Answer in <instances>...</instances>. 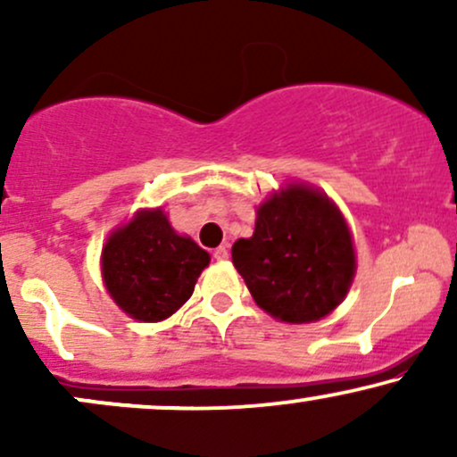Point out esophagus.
Masks as SVG:
<instances>
[{
	"mask_svg": "<svg viewBox=\"0 0 457 457\" xmlns=\"http://www.w3.org/2000/svg\"><path fill=\"white\" fill-rule=\"evenodd\" d=\"M212 258L217 260V262H225L229 258V251H228V246L225 245H221V246H217V249H214V253H212Z\"/></svg>",
	"mask_w": 457,
	"mask_h": 457,
	"instance_id": "esophagus-1",
	"label": "esophagus"
}]
</instances>
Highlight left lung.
<instances>
[{"label": "left lung", "mask_w": 457, "mask_h": 457, "mask_svg": "<svg viewBox=\"0 0 457 457\" xmlns=\"http://www.w3.org/2000/svg\"><path fill=\"white\" fill-rule=\"evenodd\" d=\"M232 262L255 303L281 322L328 316L354 279L345 219L318 188L287 185L260 204L255 232L236 240Z\"/></svg>", "instance_id": "8db88e82"}]
</instances>
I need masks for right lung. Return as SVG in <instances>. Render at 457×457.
Here are the masks:
<instances>
[{"mask_svg": "<svg viewBox=\"0 0 457 457\" xmlns=\"http://www.w3.org/2000/svg\"><path fill=\"white\" fill-rule=\"evenodd\" d=\"M211 255L176 234L161 208L139 211L103 246V279L118 307L141 322H161L191 298Z\"/></svg>", "mask_w": 457, "mask_h": 457, "instance_id": "obj_1", "label": "right lung"}]
</instances>
